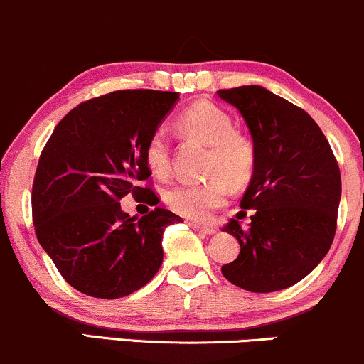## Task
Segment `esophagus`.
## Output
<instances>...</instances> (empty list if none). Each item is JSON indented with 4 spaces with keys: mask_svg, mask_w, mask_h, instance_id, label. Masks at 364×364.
Listing matches in <instances>:
<instances>
[{
    "mask_svg": "<svg viewBox=\"0 0 364 364\" xmlns=\"http://www.w3.org/2000/svg\"><path fill=\"white\" fill-rule=\"evenodd\" d=\"M191 228L195 229V231L202 232V235H214L215 229L214 228H208V225H203V224H196V223H190Z\"/></svg>",
    "mask_w": 364,
    "mask_h": 364,
    "instance_id": "34e87169",
    "label": "esophagus"
}]
</instances>
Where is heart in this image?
Segmentation results:
<instances>
[{"label":"heart","instance_id":"heart-1","mask_svg":"<svg viewBox=\"0 0 364 364\" xmlns=\"http://www.w3.org/2000/svg\"><path fill=\"white\" fill-rule=\"evenodd\" d=\"M183 135L208 145L202 183L181 181L169 186L164 193L166 203L178 214L193 220H207L215 208L229 200V185L245 186L253 176L257 150L250 136L235 129L232 118L210 102H196L178 118ZM145 162L159 178L171 171V147L164 132H156L145 147Z\"/></svg>","mask_w":364,"mask_h":364}]
</instances>
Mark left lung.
<instances>
[{
	"label": "left lung",
	"mask_w": 364,
	"mask_h": 364,
	"mask_svg": "<svg viewBox=\"0 0 364 364\" xmlns=\"http://www.w3.org/2000/svg\"><path fill=\"white\" fill-rule=\"evenodd\" d=\"M252 133L257 164L241 208L253 210L248 228H224L240 241L223 275L241 289L274 292L299 282L327 255L337 229L341 171L315 119L263 87L217 90Z\"/></svg>",
	"instance_id": "obj_1"
}]
</instances>
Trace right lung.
Returning <instances> with one entry per match:
<instances>
[{
    "instance_id": "right-lung-1",
    "label": "right lung",
    "mask_w": 364,
    "mask_h": 364,
    "mask_svg": "<svg viewBox=\"0 0 364 364\" xmlns=\"http://www.w3.org/2000/svg\"><path fill=\"white\" fill-rule=\"evenodd\" d=\"M178 92L116 90L73 107L41 152L32 185L37 241L66 282L92 298L144 287L162 263V236L181 217L156 207L129 217L119 200L157 205L145 147ZM148 181L145 187L141 186Z\"/></svg>"
}]
</instances>
